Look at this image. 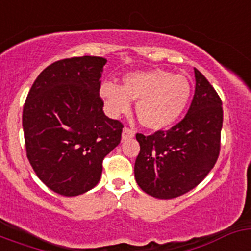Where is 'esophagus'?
I'll use <instances>...</instances> for the list:
<instances>
[{
  "label": "esophagus",
  "mask_w": 251,
  "mask_h": 251,
  "mask_svg": "<svg viewBox=\"0 0 251 251\" xmlns=\"http://www.w3.org/2000/svg\"><path fill=\"white\" fill-rule=\"evenodd\" d=\"M134 137V130L130 129V128L126 127L123 129V133H122V138L123 139H130Z\"/></svg>",
  "instance_id": "esophagus-1"
}]
</instances>
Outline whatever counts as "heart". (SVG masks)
Returning <instances> with one entry per match:
<instances>
[{
  "label": "heart",
  "instance_id": "b5f03b06",
  "mask_svg": "<svg viewBox=\"0 0 251 251\" xmlns=\"http://www.w3.org/2000/svg\"><path fill=\"white\" fill-rule=\"evenodd\" d=\"M191 95V84L182 74L163 69L128 73L123 86L113 81L100 85V97L112 115L128 114L137 101V117L148 129L170 127L185 110Z\"/></svg>",
  "mask_w": 251,
  "mask_h": 251
}]
</instances>
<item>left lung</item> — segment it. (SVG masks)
Returning <instances> with one entry per match:
<instances>
[{"label": "left lung", "instance_id": "left-lung-1", "mask_svg": "<svg viewBox=\"0 0 251 251\" xmlns=\"http://www.w3.org/2000/svg\"><path fill=\"white\" fill-rule=\"evenodd\" d=\"M194 99L187 114L168 130L137 133L141 150L134 163L139 187L157 199H174L196 187L220 153L223 101L196 68Z\"/></svg>", "mask_w": 251, "mask_h": 251}]
</instances>
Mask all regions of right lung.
<instances>
[{
    "instance_id": "obj_1",
    "label": "right lung",
    "mask_w": 251,
    "mask_h": 251,
    "mask_svg": "<svg viewBox=\"0 0 251 251\" xmlns=\"http://www.w3.org/2000/svg\"><path fill=\"white\" fill-rule=\"evenodd\" d=\"M106 60L70 57L44 69L22 112L26 154L50 190L77 196L98 185L104 157L119 145L123 124L108 118L99 95Z\"/></svg>"
}]
</instances>
